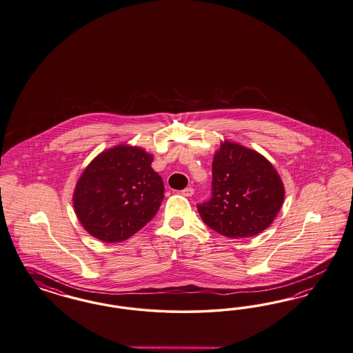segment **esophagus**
<instances>
[{
	"instance_id": "1",
	"label": "esophagus",
	"mask_w": 353,
	"mask_h": 353,
	"mask_svg": "<svg viewBox=\"0 0 353 353\" xmlns=\"http://www.w3.org/2000/svg\"><path fill=\"white\" fill-rule=\"evenodd\" d=\"M181 194L185 195V196H192L194 194V189L193 188H185L181 192Z\"/></svg>"
}]
</instances>
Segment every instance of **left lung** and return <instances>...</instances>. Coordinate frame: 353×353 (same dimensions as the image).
<instances>
[{"instance_id":"obj_1","label":"left lung","mask_w":353,"mask_h":353,"mask_svg":"<svg viewBox=\"0 0 353 353\" xmlns=\"http://www.w3.org/2000/svg\"><path fill=\"white\" fill-rule=\"evenodd\" d=\"M284 185L268 159L224 141L212 161V196L198 212L207 225L230 239L253 237L276 218Z\"/></svg>"}]
</instances>
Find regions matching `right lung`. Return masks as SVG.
Listing matches in <instances>:
<instances>
[{
	"label": "right lung",
	"mask_w": 353,
	"mask_h": 353,
	"mask_svg": "<svg viewBox=\"0 0 353 353\" xmlns=\"http://www.w3.org/2000/svg\"><path fill=\"white\" fill-rule=\"evenodd\" d=\"M143 148L117 145L100 152L75 185L73 206L85 231L103 243L132 237L152 219L164 183Z\"/></svg>",
	"instance_id": "add662e5"
}]
</instances>
